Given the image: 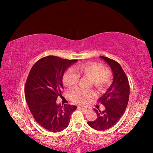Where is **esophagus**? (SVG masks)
<instances>
[{
    "instance_id": "obj_1",
    "label": "esophagus",
    "mask_w": 153,
    "mask_h": 153,
    "mask_svg": "<svg viewBox=\"0 0 153 153\" xmlns=\"http://www.w3.org/2000/svg\"><path fill=\"white\" fill-rule=\"evenodd\" d=\"M79 108L81 110H82L83 112H87V111H89V108L87 106H80Z\"/></svg>"
}]
</instances>
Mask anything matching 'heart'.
I'll list each match as a JSON object with an SVG mask.
<instances>
[{"label":"heart","mask_w":153,"mask_h":153,"mask_svg":"<svg viewBox=\"0 0 153 153\" xmlns=\"http://www.w3.org/2000/svg\"><path fill=\"white\" fill-rule=\"evenodd\" d=\"M68 69L63 76L64 85L71 87L77 85L79 76L87 77L91 79V84L94 85L100 91H105L112 83V74L108 68L103 67L101 64L97 62H88L79 65L76 69ZM95 95L92 90L87 91L79 87L71 90L70 96L77 102H82L89 97Z\"/></svg>","instance_id":"1"}]
</instances>
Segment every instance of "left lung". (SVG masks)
Returning <instances> with one entry per match:
<instances>
[{"label":"left lung","mask_w":153,"mask_h":153,"mask_svg":"<svg viewBox=\"0 0 153 153\" xmlns=\"http://www.w3.org/2000/svg\"><path fill=\"white\" fill-rule=\"evenodd\" d=\"M108 64L113 73V82L107 91L99 99L105 110L94 108L97 118L93 122H87L91 128L104 131L114 126L124 113L129 96V84L128 77L120 64L105 56H100Z\"/></svg>","instance_id":"obj_1"}]
</instances>
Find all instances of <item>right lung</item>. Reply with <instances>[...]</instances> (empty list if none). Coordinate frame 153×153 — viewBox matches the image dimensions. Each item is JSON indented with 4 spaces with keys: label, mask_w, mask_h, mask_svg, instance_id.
Wrapping results in <instances>:
<instances>
[{
    "label": "right lung",
    "mask_w": 153,
    "mask_h": 153,
    "mask_svg": "<svg viewBox=\"0 0 153 153\" xmlns=\"http://www.w3.org/2000/svg\"><path fill=\"white\" fill-rule=\"evenodd\" d=\"M77 60L62 59L55 56L41 58L29 73L25 85V96L34 119L52 132H59L69 124L70 116L77 106L56 103L64 89V71Z\"/></svg>",
    "instance_id": "right-lung-1"
}]
</instances>
